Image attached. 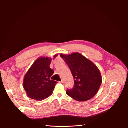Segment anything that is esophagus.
<instances>
[{
	"instance_id": "esophagus-1",
	"label": "esophagus",
	"mask_w": 128,
	"mask_h": 128,
	"mask_svg": "<svg viewBox=\"0 0 128 128\" xmlns=\"http://www.w3.org/2000/svg\"><path fill=\"white\" fill-rule=\"evenodd\" d=\"M59 83H64V80H61V81H60Z\"/></svg>"
}]
</instances>
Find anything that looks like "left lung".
<instances>
[{"label": "left lung", "mask_w": 128, "mask_h": 128, "mask_svg": "<svg viewBox=\"0 0 128 128\" xmlns=\"http://www.w3.org/2000/svg\"><path fill=\"white\" fill-rule=\"evenodd\" d=\"M71 70L74 80L72 88L66 94L77 101L84 102L91 99L98 91L102 78L98 68L80 53L70 54H60Z\"/></svg>", "instance_id": "1"}]
</instances>
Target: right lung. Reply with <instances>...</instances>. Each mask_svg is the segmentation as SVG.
Here are the masks:
<instances>
[{"label":"right lung","instance_id":"1","mask_svg":"<svg viewBox=\"0 0 128 128\" xmlns=\"http://www.w3.org/2000/svg\"><path fill=\"white\" fill-rule=\"evenodd\" d=\"M57 56H54V58ZM51 61V58H38L25 74L24 88L31 99L40 101L52 94L57 82L50 79L54 72L50 67Z\"/></svg>","mask_w":128,"mask_h":128}]
</instances>
